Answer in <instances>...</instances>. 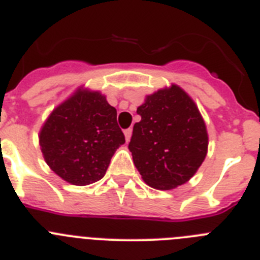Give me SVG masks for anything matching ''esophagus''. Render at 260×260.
Returning a JSON list of instances; mask_svg holds the SVG:
<instances>
[{"instance_id":"34e87169","label":"esophagus","mask_w":260,"mask_h":260,"mask_svg":"<svg viewBox=\"0 0 260 260\" xmlns=\"http://www.w3.org/2000/svg\"><path fill=\"white\" fill-rule=\"evenodd\" d=\"M125 138H126V141H130V138H132V134H133V128H126L125 132Z\"/></svg>"}]
</instances>
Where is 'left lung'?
Segmentation results:
<instances>
[{"label": "left lung", "mask_w": 260, "mask_h": 260, "mask_svg": "<svg viewBox=\"0 0 260 260\" xmlns=\"http://www.w3.org/2000/svg\"><path fill=\"white\" fill-rule=\"evenodd\" d=\"M128 150L144 182L169 190L187 182L207 155L208 137L198 108L178 86L147 96L137 109Z\"/></svg>", "instance_id": "1"}]
</instances>
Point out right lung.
I'll list each match as a JSON object with an SVG mask.
<instances>
[{
    "label": "right lung",
    "instance_id": "obj_1",
    "mask_svg": "<svg viewBox=\"0 0 260 260\" xmlns=\"http://www.w3.org/2000/svg\"><path fill=\"white\" fill-rule=\"evenodd\" d=\"M39 138L50 169L77 186L102 180L114 151L125 143L116 108L102 93L84 89L53 110Z\"/></svg>",
    "mask_w": 260,
    "mask_h": 260
}]
</instances>
